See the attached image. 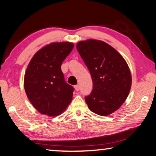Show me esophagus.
I'll return each mask as SVG.
<instances>
[{
    "mask_svg": "<svg viewBox=\"0 0 156 156\" xmlns=\"http://www.w3.org/2000/svg\"><path fill=\"white\" fill-rule=\"evenodd\" d=\"M75 90L76 91H79V90H80V87H79L78 85H75Z\"/></svg>",
    "mask_w": 156,
    "mask_h": 156,
    "instance_id": "34e87169",
    "label": "esophagus"
}]
</instances>
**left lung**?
Returning <instances> with one entry per match:
<instances>
[{
  "mask_svg": "<svg viewBox=\"0 0 156 156\" xmlns=\"http://www.w3.org/2000/svg\"><path fill=\"white\" fill-rule=\"evenodd\" d=\"M76 49L88 68L93 87L85 97L93 113L106 116L126 100L131 86V75L126 61L111 45L101 41H80Z\"/></svg>",
  "mask_w": 156,
  "mask_h": 156,
  "instance_id": "obj_1",
  "label": "left lung"
}]
</instances>
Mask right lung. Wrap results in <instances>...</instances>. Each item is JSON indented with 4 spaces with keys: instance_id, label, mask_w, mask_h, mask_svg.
Here are the masks:
<instances>
[{
    "instance_id": "1",
    "label": "right lung",
    "mask_w": 156,
    "mask_h": 156,
    "mask_svg": "<svg viewBox=\"0 0 156 156\" xmlns=\"http://www.w3.org/2000/svg\"><path fill=\"white\" fill-rule=\"evenodd\" d=\"M72 43H53L36 53L28 65L24 88L41 113L57 116L72 101L74 88L66 82L61 66L73 49Z\"/></svg>"
}]
</instances>
